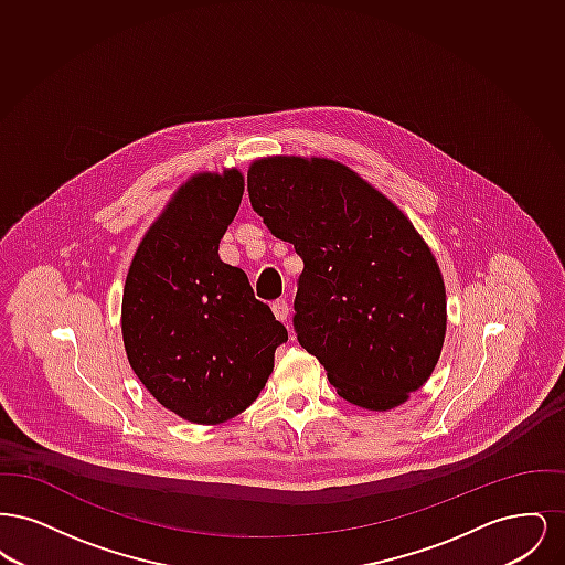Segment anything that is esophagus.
I'll return each instance as SVG.
<instances>
[{"mask_svg":"<svg viewBox=\"0 0 565 565\" xmlns=\"http://www.w3.org/2000/svg\"><path fill=\"white\" fill-rule=\"evenodd\" d=\"M270 309H273V313H275V318H277L279 322H286V320H288V316H290V305H288V300H286V298L275 300Z\"/></svg>","mask_w":565,"mask_h":565,"instance_id":"esophagus-1","label":"esophagus"}]
</instances>
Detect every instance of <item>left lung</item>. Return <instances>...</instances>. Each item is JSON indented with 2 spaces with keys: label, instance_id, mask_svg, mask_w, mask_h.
Masks as SVG:
<instances>
[{
  "label": "left lung",
  "instance_id": "obj_1",
  "mask_svg": "<svg viewBox=\"0 0 565 565\" xmlns=\"http://www.w3.org/2000/svg\"><path fill=\"white\" fill-rule=\"evenodd\" d=\"M247 192L270 233L292 243L295 330L348 403H406L440 358L445 281L411 220L350 167L330 159L252 162Z\"/></svg>",
  "mask_w": 565,
  "mask_h": 565
}]
</instances>
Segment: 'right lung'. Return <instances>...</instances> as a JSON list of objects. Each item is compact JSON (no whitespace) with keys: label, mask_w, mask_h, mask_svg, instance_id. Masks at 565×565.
Returning a JSON list of instances; mask_svg holds the SVG:
<instances>
[{"label":"right lung","mask_w":565,"mask_h":565,"mask_svg":"<svg viewBox=\"0 0 565 565\" xmlns=\"http://www.w3.org/2000/svg\"><path fill=\"white\" fill-rule=\"evenodd\" d=\"M242 171L196 173L135 252L122 341L137 379L182 419L215 426L254 403L288 330L217 247L242 205Z\"/></svg>","instance_id":"obj_1"}]
</instances>
